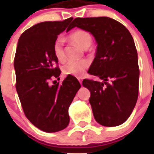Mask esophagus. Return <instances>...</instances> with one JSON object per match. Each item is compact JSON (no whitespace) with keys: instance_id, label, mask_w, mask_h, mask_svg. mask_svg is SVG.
I'll return each mask as SVG.
<instances>
[{"instance_id":"esophagus-1","label":"esophagus","mask_w":154,"mask_h":154,"mask_svg":"<svg viewBox=\"0 0 154 154\" xmlns=\"http://www.w3.org/2000/svg\"><path fill=\"white\" fill-rule=\"evenodd\" d=\"M79 79V82H80V84H82V79Z\"/></svg>"}]
</instances>
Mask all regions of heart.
Masks as SVG:
<instances>
[{
    "instance_id": "heart-1",
    "label": "heart",
    "mask_w": 154,
    "mask_h": 154,
    "mask_svg": "<svg viewBox=\"0 0 154 154\" xmlns=\"http://www.w3.org/2000/svg\"><path fill=\"white\" fill-rule=\"evenodd\" d=\"M69 39L81 48L86 49L92 43V35L84 30H77L69 35ZM53 51L55 57L59 62L65 59V51L63 47V39L58 38L55 41L53 46ZM89 63L87 60L69 61L63 67V72L65 75H71L76 77H81L84 75L85 71L89 67Z\"/></svg>"
}]
</instances>
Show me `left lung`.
<instances>
[{"mask_svg": "<svg viewBox=\"0 0 154 154\" xmlns=\"http://www.w3.org/2000/svg\"><path fill=\"white\" fill-rule=\"evenodd\" d=\"M75 27L90 32L97 43L88 72L102 82H82L90 91L94 118L104 126L123 124L138 98L140 70L133 37L124 25L108 17H77L69 30Z\"/></svg>", "mask_w": 154, "mask_h": 154, "instance_id": "1", "label": "left lung"}]
</instances>
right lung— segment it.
<instances>
[{"instance_id":"add662e5","label":"right lung","mask_w":154,"mask_h":154,"mask_svg":"<svg viewBox=\"0 0 154 154\" xmlns=\"http://www.w3.org/2000/svg\"><path fill=\"white\" fill-rule=\"evenodd\" d=\"M72 19L35 24L24 31L17 42L14 62L16 90L26 117L47 133L67 127L69 106L81 87L71 75L62 84L50 83L51 78H58L61 74L53 46Z\"/></svg>"}]
</instances>
